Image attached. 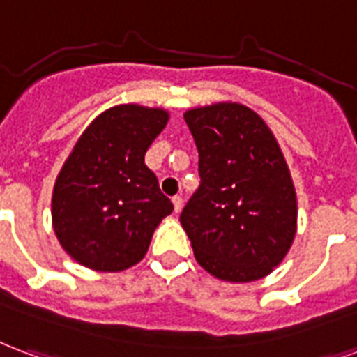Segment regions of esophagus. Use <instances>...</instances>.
Masks as SVG:
<instances>
[{
    "instance_id": "obj_1",
    "label": "esophagus",
    "mask_w": 357,
    "mask_h": 357,
    "mask_svg": "<svg viewBox=\"0 0 357 357\" xmlns=\"http://www.w3.org/2000/svg\"><path fill=\"white\" fill-rule=\"evenodd\" d=\"M172 204H174V212H181V208H183V199H181V197H174V199H172Z\"/></svg>"
}]
</instances>
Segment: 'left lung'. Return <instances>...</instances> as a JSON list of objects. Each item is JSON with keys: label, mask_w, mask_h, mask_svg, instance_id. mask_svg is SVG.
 <instances>
[{"label": "left lung", "mask_w": 357, "mask_h": 357, "mask_svg": "<svg viewBox=\"0 0 357 357\" xmlns=\"http://www.w3.org/2000/svg\"><path fill=\"white\" fill-rule=\"evenodd\" d=\"M200 187L179 215L195 259L219 280L273 273L297 232V195L284 153L257 113L236 102L187 109Z\"/></svg>", "instance_id": "left-lung-1"}]
</instances>
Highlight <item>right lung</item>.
<instances>
[{"label":"right lung","instance_id":"obj_1","mask_svg":"<svg viewBox=\"0 0 357 357\" xmlns=\"http://www.w3.org/2000/svg\"><path fill=\"white\" fill-rule=\"evenodd\" d=\"M168 119L162 107H109L66 158L52 189V229L79 265L121 273L145 257L155 229L174 210L144 160Z\"/></svg>","mask_w":357,"mask_h":357}]
</instances>
